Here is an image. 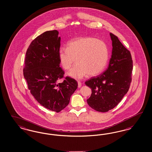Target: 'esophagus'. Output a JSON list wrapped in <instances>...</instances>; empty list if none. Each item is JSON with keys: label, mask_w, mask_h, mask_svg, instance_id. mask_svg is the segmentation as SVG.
Returning a JSON list of instances; mask_svg holds the SVG:
<instances>
[{"label": "esophagus", "mask_w": 152, "mask_h": 152, "mask_svg": "<svg viewBox=\"0 0 152 152\" xmlns=\"http://www.w3.org/2000/svg\"><path fill=\"white\" fill-rule=\"evenodd\" d=\"M77 83H78V87H79V88H80V87L81 86V85H82L81 83V82H80V81H78Z\"/></svg>", "instance_id": "1"}]
</instances>
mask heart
<instances>
[{"label": "heart", "mask_w": 152, "mask_h": 152, "mask_svg": "<svg viewBox=\"0 0 152 152\" xmlns=\"http://www.w3.org/2000/svg\"><path fill=\"white\" fill-rule=\"evenodd\" d=\"M58 59L65 70L72 67L76 59L77 63L68 75L80 79L87 74L94 76L104 70L109 59V49L104 42L97 38L76 37L68 42L67 48H59Z\"/></svg>", "instance_id": "1"}]
</instances>
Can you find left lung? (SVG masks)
I'll return each mask as SVG.
<instances>
[{
    "mask_svg": "<svg viewBox=\"0 0 152 152\" xmlns=\"http://www.w3.org/2000/svg\"><path fill=\"white\" fill-rule=\"evenodd\" d=\"M112 41V54L108 67L99 76L85 82L91 89L87 100L94 110L106 112L120 103L130 88L132 81L133 62L130 52L116 37L110 33Z\"/></svg>",
    "mask_w": 152,
    "mask_h": 152,
    "instance_id": "1",
    "label": "left lung"
}]
</instances>
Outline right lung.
<instances>
[{"mask_svg":"<svg viewBox=\"0 0 152 152\" xmlns=\"http://www.w3.org/2000/svg\"><path fill=\"white\" fill-rule=\"evenodd\" d=\"M57 30L47 31L37 37L26 53L23 76L28 89L37 101L49 110L59 112L69 104L77 88L75 79L64 77L59 67L58 50L61 37ZM64 81L59 83L60 79Z\"/></svg>","mask_w":152,"mask_h":152,"instance_id":"obj_1","label":"right lung"}]
</instances>
